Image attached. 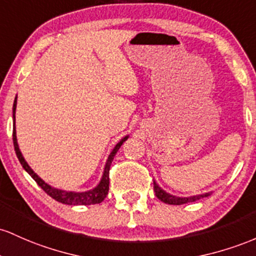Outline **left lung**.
I'll use <instances>...</instances> for the list:
<instances>
[{
  "instance_id": "1",
  "label": "left lung",
  "mask_w": 256,
  "mask_h": 256,
  "mask_svg": "<svg viewBox=\"0 0 256 256\" xmlns=\"http://www.w3.org/2000/svg\"><path fill=\"white\" fill-rule=\"evenodd\" d=\"M154 190L158 200L166 203V204H175V206L185 204V203H190V202H196V200H200V198L210 196V194L208 192V194H197V196H191V197H176V196H173V194H166V191H163L162 188L157 185L156 182H154Z\"/></svg>"
}]
</instances>
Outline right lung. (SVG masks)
<instances>
[{
	"label": "right lung",
	"instance_id": "add662e5",
	"mask_svg": "<svg viewBox=\"0 0 256 256\" xmlns=\"http://www.w3.org/2000/svg\"><path fill=\"white\" fill-rule=\"evenodd\" d=\"M16 98L14 100L13 104V118H14V128H13V144H14V150H16V157H18L19 162L22 163V168L28 172V174L31 175L34 180L37 182V185L41 186V188L46 192L47 194H50L52 198H54L56 200H58L60 203H64V204H70V206H90V204H98V203H102V200H105L106 194L108 192V184H110V178H108V173H110V166L112 163L114 154H117L118 148H120L123 142L128 139V136L123 138L120 142L114 146V148L112 152L108 156V160H106L105 164V169H104V174H102V182H99V185L96 186V188L90 191H86V192H68V191H62V190H58V188H54L52 186L46 184L41 178L37 175L32 169L28 166L26 163V160H24L22 157V152L19 150L18 142H16Z\"/></svg>",
	"mask_w": 256,
	"mask_h": 256
}]
</instances>
